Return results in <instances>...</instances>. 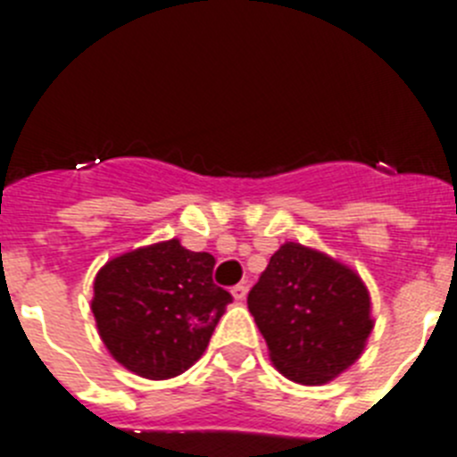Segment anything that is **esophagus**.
<instances>
[{"label": "esophagus", "mask_w": 457, "mask_h": 457, "mask_svg": "<svg viewBox=\"0 0 457 457\" xmlns=\"http://www.w3.org/2000/svg\"><path fill=\"white\" fill-rule=\"evenodd\" d=\"M233 297H236L237 302H242L245 300V297H247V293H249V286L247 284H237V286H233Z\"/></svg>", "instance_id": "1"}]
</instances>
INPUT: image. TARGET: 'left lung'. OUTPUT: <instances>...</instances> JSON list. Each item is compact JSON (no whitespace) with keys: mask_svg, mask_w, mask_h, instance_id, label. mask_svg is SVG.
I'll list each match as a JSON object with an SVG mask.
<instances>
[{"mask_svg":"<svg viewBox=\"0 0 457 457\" xmlns=\"http://www.w3.org/2000/svg\"><path fill=\"white\" fill-rule=\"evenodd\" d=\"M249 311L284 378L320 386L361 357L373 332L370 295L337 258L286 242L249 290Z\"/></svg>","mask_w":457,"mask_h":457,"instance_id":"8db88e82","label":"left lung"}]
</instances>
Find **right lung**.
Masks as SVG:
<instances>
[{"mask_svg":"<svg viewBox=\"0 0 457 457\" xmlns=\"http://www.w3.org/2000/svg\"><path fill=\"white\" fill-rule=\"evenodd\" d=\"M212 268V253L189 252L176 237L107 261L93 281L91 311L109 354L146 379L185 373L233 302Z\"/></svg>","mask_w":457,"mask_h":457,"instance_id":"obj_1","label":"right lung"}]
</instances>
